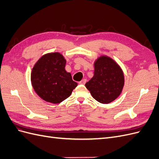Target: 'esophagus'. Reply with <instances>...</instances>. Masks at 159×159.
Listing matches in <instances>:
<instances>
[{"label": "esophagus", "mask_w": 159, "mask_h": 159, "mask_svg": "<svg viewBox=\"0 0 159 159\" xmlns=\"http://www.w3.org/2000/svg\"><path fill=\"white\" fill-rule=\"evenodd\" d=\"M86 81H87V80H86L85 79H84V80H81V81H80L79 84H81V85H84L86 83Z\"/></svg>", "instance_id": "obj_1"}]
</instances>
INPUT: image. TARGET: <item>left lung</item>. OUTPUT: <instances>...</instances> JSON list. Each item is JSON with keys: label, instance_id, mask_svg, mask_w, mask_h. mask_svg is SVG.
Segmentation results:
<instances>
[{"label": "left lung", "instance_id": "8db88e82", "mask_svg": "<svg viewBox=\"0 0 159 159\" xmlns=\"http://www.w3.org/2000/svg\"><path fill=\"white\" fill-rule=\"evenodd\" d=\"M94 75L85 87L98 102L107 104L117 99L123 90V70L112 58L102 56L94 62Z\"/></svg>", "mask_w": 159, "mask_h": 159}]
</instances>
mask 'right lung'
<instances>
[{"instance_id": "obj_1", "label": "right lung", "mask_w": 159, "mask_h": 159, "mask_svg": "<svg viewBox=\"0 0 159 159\" xmlns=\"http://www.w3.org/2000/svg\"><path fill=\"white\" fill-rule=\"evenodd\" d=\"M66 60L59 52L42 56L34 66L32 85L35 92L47 102L59 103L70 97L78 85L65 70Z\"/></svg>"}]
</instances>
